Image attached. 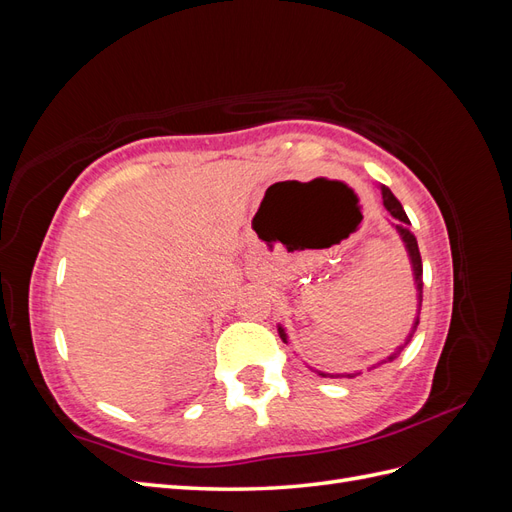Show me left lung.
<instances>
[{"mask_svg": "<svg viewBox=\"0 0 512 512\" xmlns=\"http://www.w3.org/2000/svg\"><path fill=\"white\" fill-rule=\"evenodd\" d=\"M380 194H382V207L389 211L391 220H393L391 226L397 230V235H399L401 243H404L406 252H408V258H410V267H412V275H414V288H416V318L412 322V329H410L408 337L404 339V344L397 346L395 352H391L389 356H386V359L378 361L376 365H371L369 369H376L382 363L395 361L397 356H399V352L410 344V339H412V335H414V331L418 327V316H421V303H423V262H421V252H418V243H416L414 232L410 230V220H408L404 207H401V203L393 196V192L389 188H384V185H380ZM277 333H280L282 342L288 344V333H286V329L282 327V324H277ZM309 369H312V367H309ZM314 371H316L318 376H322V378H354V376L361 374V371H354V374H327V371H320V369H314Z\"/></svg>", "mask_w": 512, "mask_h": 512, "instance_id": "8db88e82", "label": "left lung"}]
</instances>
